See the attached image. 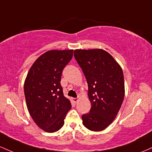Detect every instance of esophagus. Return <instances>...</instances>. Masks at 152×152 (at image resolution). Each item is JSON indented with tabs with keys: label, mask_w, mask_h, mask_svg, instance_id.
I'll return each instance as SVG.
<instances>
[{
	"label": "esophagus",
	"mask_w": 152,
	"mask_h": 152,
	"mask_svg": "<svg viewBox=\"0 0 152 152\" xmlns=\"http://www.w3.org/2000/svg\"><path fill=\"white\" fill-rule=\"evenodd\" d=\"M72 101L74 102L75 103H76L78 101V98H72Z\"/></svg>",
	"instance_id": "esophagus-1"
}]
</instances>
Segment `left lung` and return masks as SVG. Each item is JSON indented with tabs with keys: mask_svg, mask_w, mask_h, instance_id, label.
I'll list each match as a JSON object with an SVG mask.
<instances>
[{
	"mask_svg": "<svg viewBox=\"0 0 152 152\" xmlns=\"http://www.w3.org/2000/svg\"><path fill=\"white\" fill-rule=\"evenodd\" d=\"M74 56L87 80L92 105L82 116L83 125L90 131H103L113 121L124 101L122 69L103 49H76Z\"/></svg>",
	"mask_w": 152,
	"mask_h": 152,
	"instance_id": "left-lung-1",
	"label": "left lung"
}]
</instances>
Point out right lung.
<instances>
[{"mask_svg": "<svg viewBox=\"0 0 152 152\" xmlns=\"http://www.w3.org/2000/svg\"><path fill=\"white\" fill-rule=\"evenodd\" d=\"M73 56V50H51L35 61L24 83L27 108L37 125L53 133L61 129L70 101L64 96L61 76Z\"/></svg>", "mask_w": 152, "mask_h": 152, "instance_id": "obj_1", "label": "right lung"}]
</instances>
